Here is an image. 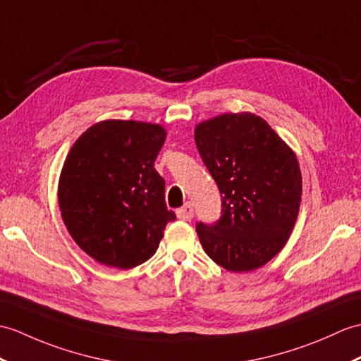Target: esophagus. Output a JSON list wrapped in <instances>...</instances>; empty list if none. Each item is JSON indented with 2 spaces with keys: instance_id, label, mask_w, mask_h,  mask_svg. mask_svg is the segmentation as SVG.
<instances>
[{
  "instance_id": "obj_1",
  "label": "esophagus",
  "mask_w": 361,
  "mask_h": 361,
  "mask_svg": "<svg viewBox=\"0 0 361 361\" xmlns=\"http://www.w3.org/2000/svg\"><path fill=\"white\" fill-rule=\"evenodd\" d=\"M177 216L180 220H184V221H189L192 216H194V207H192L190 203H186L183 207L177 209Z\"/></svg>"
}]
</instances>
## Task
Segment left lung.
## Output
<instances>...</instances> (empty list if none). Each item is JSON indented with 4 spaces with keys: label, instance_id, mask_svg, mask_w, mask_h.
I'll use <instances>...</instances> for the list:
<instances>
[{
    "label": "left lung",
    "instance_id": "left-lung-1",
    "mask_svg": "<svg viewBox=\"0 0 361 361\" xmlns=\"http://www.w3.org/2000/svg\"><path fill=\"white\" fill-rule=\"evenodd\" d=\"M195 142L221 194V216L197 223L204 252L232 272L266 264L286 245L301 203L295 154L259 116L223 114L200 123Z\"/></svg>",
    "mask_w": 361,
    "mask_h": 361
}]
</instances>
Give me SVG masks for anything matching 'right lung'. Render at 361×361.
I'll return each mask as SVG.
<instances>
[{
  "mask_svg": "<svg viewBox=\"0 0 361 361\" xmlns=\"http://www.w3.org/2000/svg\"><path fill=\"white\" fill-rule=\"evenodd\" d=\"M164 140L160 124L107 120L89 128L67 155L58 184L61 216L98 263L130 269L147 262L177 219L154 167Z\"/></svg>",
  "mask_w": 361,
  "mask_h": 361,
  "instance_id": "right-lung-1",
  "label": "right lung"
}]
</instances>
